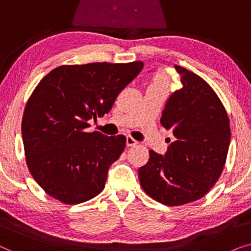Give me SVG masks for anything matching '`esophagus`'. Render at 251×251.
<instances>
[{
	"label": "esophagus",
	"mask_w": 251,
	"mask_h": 251,
	"mask_svg": "<svg viewBox=\"0 0 251 251\" xmlns=\"http://www.w3.org/2000/svg\"><path fill=\"white\" fill-rule=\"evenodd\" d=\"M137 144H138V142H137L136 139H133L132 137H126V146H135Z\"/></svg>",
	"instance_id": "obj_1"
}]
</instances>
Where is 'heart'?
Returning <instances> with one entry per match:
<instances>
[{
	"instance_id": "1",
	"label": "heart",
	"mask_w": 251,
	"mask_h": 251,
	"mask_svg": "<svg viewBox=\"0 0 251 251\" xmlns=\"http://www.w3.org/2000/svg\"><path fill=\"white\" fill-rule=\"evenodd\" d=\"M151 85H154V87H157V88L166 89V87L168 85V77L162 73L157 74Z\"/></svg>"
}]
</instances>
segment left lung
Segmentation results:
<instances>
[{
    "mask_svg": "<svg viewBox=\"0 0 251 251\" xmlns=\"http://www.w3.org/2000/svg\"><path fill=\"white\" fill-rule=\"evenodd\" d=\"M175 68L183 85L170 96L161 116L175 140L164 155L150 151L149 162L138 170L145 193L170 207L208 193L221 176L231 140L227 113L216 92L193 72Z\"/></svg>",
    "mask_w": 251,
    "mask_h": 251,
    "instance_id": "8db88e82",
    "label": "left lung"
}]
</instances>
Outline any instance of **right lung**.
I'll return each instance as SVG.
<instances>
[{
	"instance_id": "add662e5",
	"label": "right lung",
	"mask_w": 251,
	"mask_h": 251,
	"mask_svg": "<svg viewBox=\"0 0 251 251\" xmlns=\"http://www.w3.org/2000/svg\"><path fill=\"white\" fill-rule=\"evenodd\" d=\"M143 67L142 61L64 65L37 84L24 111L22 135L29 173L50 197L77 204L104 190L126 139L88 132V121L111 111Z\"/></svg>"
}]
</instances>
